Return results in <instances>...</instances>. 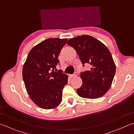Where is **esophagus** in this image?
Instances as JSON below:
<instances>
[{
	"mask_svg": "<svg viewBox=\"0 0 134 134\" xmlns=\"http://www.w3.org/2000/svg\"><path fill=\"white\" fill-rule=\"evenodd\" d=\"M77 73L76 72H74V74L71 75V77H76L77 76Z\"/></svg>",
	"mask_w": 134,
	"mask_h": 134,
	"instance_id": "esophagus-1",
	"label": "esophagus"
}]
</instances>
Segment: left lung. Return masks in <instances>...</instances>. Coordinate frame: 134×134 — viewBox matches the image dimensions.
Returning <instances> with one entry per match:
<instances>
[{"label": "left lung", "instance_id": "1", "mask_svg": "<svg viewBox=\"0 0 134 134\" xmlns=\"http://www.w3.org/2000/svg\"><path fill=\"white\" fill-rule=\"evenodd\" d=\"M67 44L74 48L83 66L89 64V70L80 73L81 87L76 89L79 96L97 98L105 94L111 85L115 65L109 50L99 40L88 35L69 39Z\"/></svg>", "mask_w": 134, "mask_h": 134}]
</instances>
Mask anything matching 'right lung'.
<instances>
[{
	"label": "right lung",
	"instance_id": "right-lung-1",
	"mask_svg": "<svg viewBox=\"0 0 134 134\" xmlns=\"http://www.w3.org/2000/svg\"><path fill=\"white\" fill-rule=\"evenodd\" d=\"M67 40L49 38L42 41L31 49L24 64L23 79L27 92L32 102L43 109L54 108L62 102L68 76L61 70H54Z\"/></svg>",
	"mask_w": 134,
	"mask_h": 134
}]
</instances>
